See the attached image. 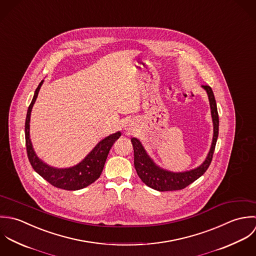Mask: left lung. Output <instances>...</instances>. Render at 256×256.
<instances>
[{
  "label": "left lung",
  "instance_id": "1",
  "mask_svg": "<svg viewBox=\"0 0 256 256\" xmlns=\"http://www.w3.org/2000/svg\"><path fill=\"white\" fill-rule=\"evenodd\" d=\"M203 88L206 91L208 96V101L210 106V112L214 124V136L212 142L204 163L196 169L191 171L182 172V173H173L166 170H163L156 166L150 157L144 150V146L136 138H132V144L134 146V167L138 175L142 179V181L148 185V187L154 190L163 192V191H176L182 190L189 186L191 183L200 178L206 169L208 168L212 155L214 152L218 136V114L216 110V104L214 100V96L212 90L210 86L203 85Z\"/></svg>",
  "mask_w": 256,
  "mask_h": 256
}]
</instances>
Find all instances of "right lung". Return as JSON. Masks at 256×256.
<instances>
[{
    "instance_id": "right-lung-1",
    "label": "right lung",
    "mask_w": 256,
    "mask_h": 256,
    "mask_svg": "<svg viewBox=\"0 0 256 256\" xmlns=\"http://www.w3.org/2000/svg\"><path fill=\"white\" fill-rule=\"evenodd\" d=\"M42 81L36 90L34 99L30 102L26 120V154L30 165L44 179H46L52 186L68 191H75L89 186L94 183L102 174V168L108 157V154L116 140L120 136V132H118L108 138H104L100 142L96 148L88 154L83 161H81L78 165L73 166L71 168L65 169H57L48 166L44 163L34 152L30 138V112L32 106L36 102L40 89L42 85Z\"/></svg>"
}]
</instances>
